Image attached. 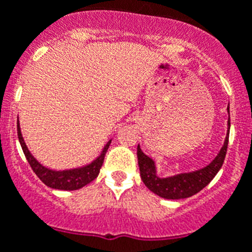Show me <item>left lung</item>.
<instances>
[{
    "mask_svg": "<svg viewBox=\"0 0 252 252\" xmlns=\"http://www.w3.org/2000/svg\"><path fill=\"white\" fill-rule=\"evenodd\" d=\"M228 112H229V105H228ZM229 128L230 120H228V132H229ZM228 140H229V135H226L223 148L209 166L201 168L198 171L179 174V175L170 176V178H158L157 176L155 162L152 161V158H149L148 156L144 155L138 145V163L140 167L141 180L144 182L147 188L151 189L152 192L162 198L180 199L194 196L215 178L220 167L223 166L226 149H228Z\"/></svg>",
    "mask_w": 252,
    "mask_h": 252,
    "instance_id": "1",
    "label": "left lung"
}]
</instances>
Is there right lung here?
I'll list each match as a JSON object with an SVG mask.
<instances>
[{"label":"right lung","mask_w":252,"mask_h":252,"mask_svg":"<svg viewBox=\"0 0 252 252\" xmlns=\"http://www.w3.org/2000/svg\"><path fill=\"white\" fill-rule=\"evenodd\" d=\"M18 138L20 141V145H22V149L26 155L27 159H28L29 165L32 167V170L34 171L37 176L41 179V182L45 183L47 187L54 189H62V190H76V189H80L82 187H85L86 184L91 183L94 179L99 175V171H100V167L104 162V157H105V153H107L108 148H109V144L111 141L109 140L104 147L101 155L97 157L94 162H91L90 165L85 166V167L81 168H73V170H65V171H54V170H50L46 168L45 166H42L41 163H38L34 157L31 155V152L27 148L26 143H24V139L22 136V132H20V127H19V121H18Z\"/></svg>","instance_id":"add662e5"}]
</instances>
